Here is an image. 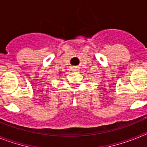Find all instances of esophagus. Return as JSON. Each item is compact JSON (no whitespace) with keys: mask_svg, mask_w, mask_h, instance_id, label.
<instances>
[{"mask_svg":"<svg viewBox=\"0 0 147 147\" xmlns=\"http://www.w3.org/2000/svg\"><path fill=\"white\" fill-rule=\"evenodd\" d=\"M73 69H74V71H75V68H74H74H73Z\"/></svg>","mask_w":147,"mask_h":147,"instance_id":"34e87169","label":"esophagus"}]
</instances>
